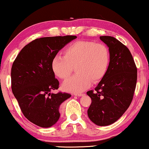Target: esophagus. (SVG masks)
I'll return each instance as SVG.
<instances>
[{
  "instance_id": "esophagus-1",
  "label": "esophagus",
  "mask_w": 149,
  "mask_h": 149,
  "mask_svg": "<svg viewBox=\"0 0 149 149\" xmlns=\"http://www.w3.org/2000/svg\"><path fill=\"white\" fill-rule=\"evenodd\" d=\"M73 95H76V96H82V95H84V93H75L74 94H73Z\"/></svg>"
}]
</instances>
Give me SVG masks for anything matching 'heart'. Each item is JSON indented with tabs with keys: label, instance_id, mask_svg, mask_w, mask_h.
<instances>
[{
	"label": "heart",
	"instance_id": "b5f03b06",
	"mask_svg": "<svg viewBox=\"0 0 149 149\" xmlns=\"http://www.w3.org/2000/svg\"><path fill=\"white\" fill-rule=\"evenodd\" d=\"M110 63V53L106 45L91 40L71 43L64 51L63 56L53 58L52 68L62 80H67L73 71L77 73L64 82L66 91L80 92L104 78Z\"/></svg>",
	"mask_w": 149,
	"mask_h": 149
}]
</instances>
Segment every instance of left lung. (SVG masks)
Segmentation results:
<instances>
[{
    "mask_svg": "<svg viewBox=\"0 0 149 149\" xmlns=\"http://www.w3.org/2000/svg\"><path fill=\"white\" fill-rule=\"evenodd\" d=\"M100 39L108 46L110 63L95 91L86 92L91 98L87 113L96 125L107 126L119 119L131 104L136 86L137 67L125 45L111 36Z\"/></svg>",
    "mask_w": 149,
    "mask_h": 149,
    "instance_id": "left-lung-1",
    "label": "left lung"
}]
</instances>
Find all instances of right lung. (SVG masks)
Wrapping results in <instances>:
<instances>
[{
  "label": "right lung",
  "instance_id": "obj_1",
  "mask_svg": "<svg viewBox=\"0 0 149 149\" xmlns=\"http://www.w3.org/2000/svg\"><path fill=\"white\" fill-rule=\"evenodd\" d=\"M76 36L44 37L24 46L13 63L12 90L26 118L38 127L48 128L57 122L60 107L71 96L51 91L59 88L52 68L53 58Z\"/></svg>",
  "mask_w": 149,
  "mask_h": 149
}]
</instances>
